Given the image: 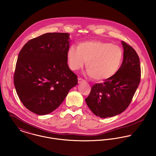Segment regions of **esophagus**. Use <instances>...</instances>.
I'll return each instance as SVG.
<instances>
[{"label":"esophagus","mask_w":156,"mask_h":156,"mask_svg":"<svg viewBox=\"0 0 156 156\" xmlns=\"http://www.w3.org/2000/svg\"><path fill=\"white\" fill-rule=\"evenodd\" d=\"M78 83H79V84H80V83H81L82 82L85 81V80H83V78H78Z\"/></svg>","instance_id":"34e87169"}]
</instances>
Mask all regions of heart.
I'll list each match as a JSON object with an SVG mask.
<instances>
[{
    "instance_id": "heart-1",
    "label": "heart",
    "mask_w": 156,
    "mask_h": 156,
    "mask_svg": "<svg viewBox=\"0 0 156 156\" xmlns=\"http://www.w3.org/2000/svg\"><path fill=\"white\" fill-rule=\"evenodd\" d=\"M67 58L70 68L73 70L81 68L86 60L88 75L96 81H104L112 78L119 71L123 52L117 45L92 41L79 43L77 48L70 47Z\"/></svg>"
}]
</instances>
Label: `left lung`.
<instances>
[{"instance_id": "left-lung-1", "label": "left lung", "mask_w": 156, "mask_h": 156, "mask_svg": "<svg viewBox=\"0 0 156 156\" xmlns=\"http://www.w3.org/2000/svg\"><path fill=\"white\" fill-rule=\"evenodd\" d=\"M123 60L117 73L103 83L96 84L86 100L92 112L101 118L122 112L130 104L140 80L138 55L129 45L121 41Z\"/></svg>"}]
</instances>
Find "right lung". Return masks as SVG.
I'll return each instance as SVG.
<instances>
[{
  "instance_id": "obj_1",
  "label": "right lung",
  "mask_w": 156,
  "mask_h": 156,
  "mask_svg": "<svg viewBox=\"0 0 156 156\" xmlns=\"http://www.w3.org/2000/svg\"><path fill=\"white\" fill-rule=\"evenodd\" d=\"M68 33H47L29 41L19 52L14 76L24 106L37 115L52 112L78 84L70 69Z\"/></svg>"
}]
</instances>
